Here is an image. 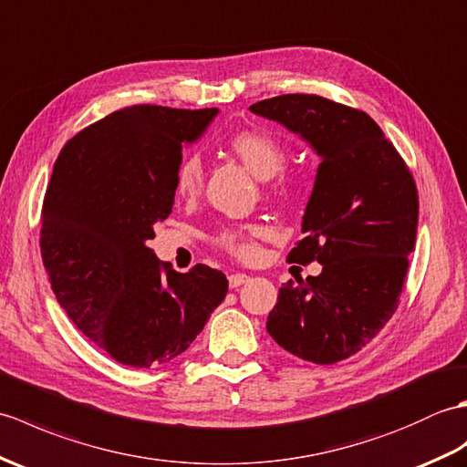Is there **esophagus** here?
<instances>
[{"instance_id": "esophagus-1", "label": "esophagus", "mask_w": 467, "mask_h": 467, "mask_svg": "<svg viewBox=\"0 0 467 467\" xmlns=\"http://www.w3.org/2000/svg\"><path fill=\"white\" fill-rule=\"evenodd\" d=\"M227 279H230V287H232V289H237L240 285H244L245 282H250V275H245V274H232Z\"/></svg>"}]
</instances>
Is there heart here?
<instances>
[{
	"label": "heart",
	"instance_id": "1",
	"mask_svg": "<svg viewBox=\"0 0 467 467\" xmlns=\"http://www.w3.org/2000/svg\"><path fill=\"white\" fill-rule=\"evenodd\" d=\"M227 150H230L237 160H240L247 170H250L255 178L269 180L284 170L285 165V151L279 146V141L264 131H237L227 140ZM203 190V165L200 158L183 160L175 173V193L182 200H195ZM287 192V185L279 183L275 185L274 193L284 195ZM265 235L262 225H242L232 227V230H223L217 235V245L223 252L240 262H254L257 257V240Z\"/></svg>",
	"mask_w": 467,
	"mask_h": 467
}]
</instances>
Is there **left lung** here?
Returning a JSON list of instances; mask_svg holds the SVG:
<instances>
[{
  "instance_id": "1",
  "label": "left lung",
  "mask_w": 467,
  "mask_h": 467,
  "mask_svg": "<svg viewBox=\"0 0 467 467\" xmlns=\"http://www.w3.org/2000/svg\"><path fill=\"white\" fill-rule=\"evenodd\" d=\"M319 155L304 240L287 262L319 275L279 287L267 334L289 354L329 366L368 346L400 302L416 245L418 190L406 161L368 113L309 93L257 101Z\"/></svg>"
}]
</instances>
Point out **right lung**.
Instances as JSON below:
<instances>
[{"label":"right lung","mask_w":467,"mask_h":467,"mask_svg":"<svg viewBox=\"0 0 467 467\" xmlns=\"http://www.w3.org/2000/svg\"><path fill=\"white\" fill-rule=\"evenodd\" d=\"M215 116L217 108H123L71 138L54 165L39 240L51 289L123 366L183 354L227 294L222 272L198 264L178 274L148 245L171 213L183 143Z\"/></svg>","instance_id":"add662e5"}]
</instances>
